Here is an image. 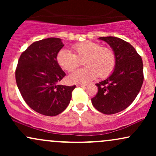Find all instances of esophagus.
I'll list each match as a JSON object with an SVG mask.
<instances>
[{
    "instance_id": "obj_1",
    "label": "esophagus",
    "mask_w": 156,
    "mask_h": 156,
    "mask_svg": "<svg viewBox=\"0 0 156 156\" xmlns=\"http://www.w3.org/2000/svg\"><path fill=\"white\" fill-rule=\"evenodd\" d=\"M86 86H87V84H82V83H78V84H77V87H86Z\"/></svg>"
}]
</instances>
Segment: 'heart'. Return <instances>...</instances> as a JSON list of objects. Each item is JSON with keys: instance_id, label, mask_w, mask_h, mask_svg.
Returning a JSON list of instances; mask_svg holds the SVG:
<instances>
[{"instance_id": "1", "label": "heart", "mask_w": 156, "mask_h": 156, "mask_svg": "<svg viewBox=\"0 0 156 156\" xmlns=\"http://www.w3.org/2000/svg\"><path fill=\"white\" fill-rule=\"evenodd\" d=\"M74 53L61 49L56 55L57 63L64 70L72 72L83 60L84 68L75 71L68 76L72 83H88L99 76L105 78L110 76L116 65V56L111 48L103 47L92 41H85L73 44Z\"/></svg>"}]
</instances>
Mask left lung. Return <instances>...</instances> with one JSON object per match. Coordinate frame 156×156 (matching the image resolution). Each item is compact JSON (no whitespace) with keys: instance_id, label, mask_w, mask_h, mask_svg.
Here are the masks:
<instances>
[{"instance_id":"8db88e82","label":"left lung","mask_w":156,"mask_h":156,"mask_svg":"<svg viewBox=\"0 0 156 156\" xmlns=\"http://www.w3.org/2000/svg\"><path fill=\"white\" fill-rule=\"evenodd\" d=\"M107 42L115 53L116 65L108 78L97 83L93 106L105 114H114L128 108L139 94L144 80L141 56L133 46L114 37H99Z\"/></svg>"}]
</instances>
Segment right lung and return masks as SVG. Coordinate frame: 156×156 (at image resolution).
<instances>
[{"label": "right lung", "mask_w": 156, "mask_h": 156, "mask_svg": "<svg viewBox=\"0 0 156 156\" xmlns=\"http://www.w3.org/2000/svg\"><path fill=\"white\" fill-rule=\"evenodd\" d=\"M64 47L59 38L34 42L23 52L15 78L20 92L30 108L53 117L65 110L76 86L57 85L66 76L57 63L56 55Z\"/></svg>", "instance_id": "1"}]
</instances>
